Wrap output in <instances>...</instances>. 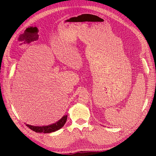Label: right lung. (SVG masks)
Returning a JSON list of instances; mask_svg holds the SVG:
<instances>
[{"mask_svg":"<svg viewBox=\"0 0 156 156\" xmlns=\"http://www.w3.org/2000/svg\"><path fill=\"white\" fill-rule=\"evenodd\" d=\"M67 115H64L58 121L54 124H52L48 126H31L29 124H26L27 127H29L30 129L34 131L36 133H50L51 132H54L60 129L64 126L67 120Z\"/></svg>","mask_w":156,"mask_h":156,"instance_id":"obj_1","label":"right lung"}]
</instances>
